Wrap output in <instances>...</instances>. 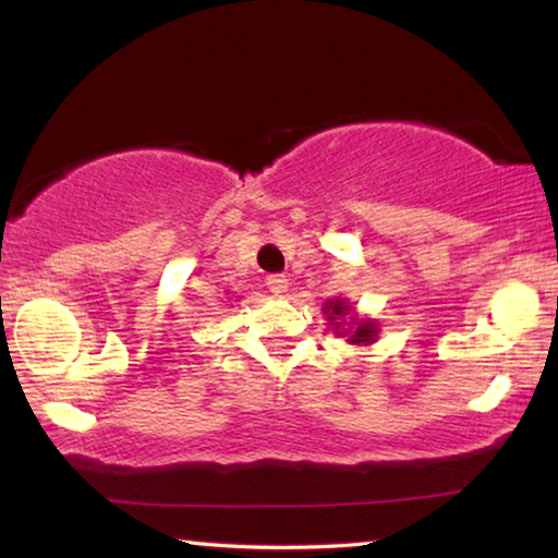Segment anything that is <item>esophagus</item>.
<instances>
[{
	"label": "esophagus",
	"instance_id": "34e87169",
	"mask_svg": "<svg viewBox=\"0 0 558 558\" xmlns=\"http://www.w3.org/2000/svg\"><path fill=\"white\" fill-rule=\"evenodd\" d=\"M268 288H270V292L272 295H286L288 292V288H290V282H288V278L286 276H280V272H276V276H268Z\"/></svg>",
	"mask_w": 558,
	"mask_h": 558
}]
</instances>
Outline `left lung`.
Returning <instances> with one entry per match:
<instances>
[{"instance_id":"obj_1","label":"left lung","mask_w":558,"mask_h":558,"mask_svg":"<svg viewBox=\"0 0 558 558\" xmlns=\"http://www.w3.org/2000/svg\"><path fill=\"white\" fill-rule=\"evenodd\" d=\"M323 313L327 315V325L335 329L337 335L347 337L349 344H372L376 335H379V327L372 319H354L352 315V323H349V329H342L344 325V317L352 313V307H349V302L344 300H329L327 305L323 307Z\"/></svg>"}]
</instances>
